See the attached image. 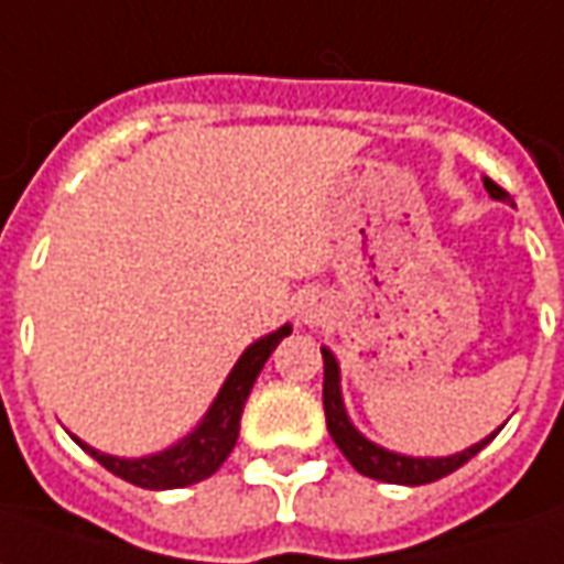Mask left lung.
<instances>
[{"instance_id": "8db88e82", "label": "left lung", "mask_w": 564, "mask_h": 564, "mask_svg": "<svg viewBox=\"0 0 564 564\" xmlns=\"http://www.w3.org/2000/svg\"><path fill=\"white\" fill-rule=\"evenodd\" d=\"M485 189L495 196V199H510V193L503 186H497L491 177H485ZM322 362H325V383H322V405H325V423H328V433L337 442V448L344 452L352 467L359 469L368 479H378V482H393V485H426L436 482L442 476H448L457 467H464L469 457L482 452L485 445L497 436L491 433L482 442H476L473 448L452 457H402V454L387 452L368 438L349 423L347 411H344V399H340V371L337 362L328 349H322Z\"/></svg>"}]
</instances>
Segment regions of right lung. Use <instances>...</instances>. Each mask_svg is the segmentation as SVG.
<instances>
[{
	"mask_svg": "<svg viewBox=\"0 0 564 564\" xmlns=\"http://www.w3.org/2000/svg\"><path fill=\"white\" fill-rule=\"evenodd\" d=\"M291 334V328H279V332L260 337L258 344L245 349L242 359L236 362L230 371L227 383L220 387L215 405L208 408L205 421L174 448L153 457H141V460H126V457H110L100 454L88 445H82L85 452L95 457L100 467H107L112 476L126 479V482L138 485V488H150V491H165V488H186V485L202 482L208 476H215L217 467L227 460L232 452L236 438H239V421H242L245 399L251 393L254 380H258L260 368L270 359V352L279 347V340Z\"/></svg>",
	"mask_w": 564,
	"mask_h": 564,
	"instance_id": "add662e5",
	"label": "right lung"
}]
</instances>
